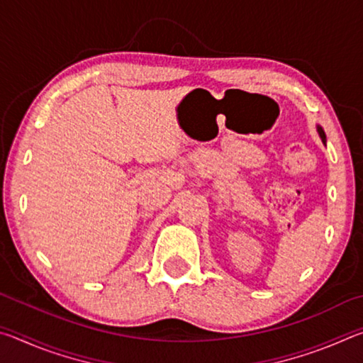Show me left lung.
I'll return each mask as SVG.
<instances>
[{"instance_id": "1", "label": "left lung", "mask_w": 363, "mask_h": 363, "mask_svg": "<svg viewBox=\"0 0 363 363\" xmlns=\"http://www.w3.org/2000/svg\"><path fill=\"white\" fill-rule=\"evenodd\" d=\"M317 131H318V134H320V138H322V140L325 143V133H323V130L320 126H317Z\"/></svg>"}]
</instances>
